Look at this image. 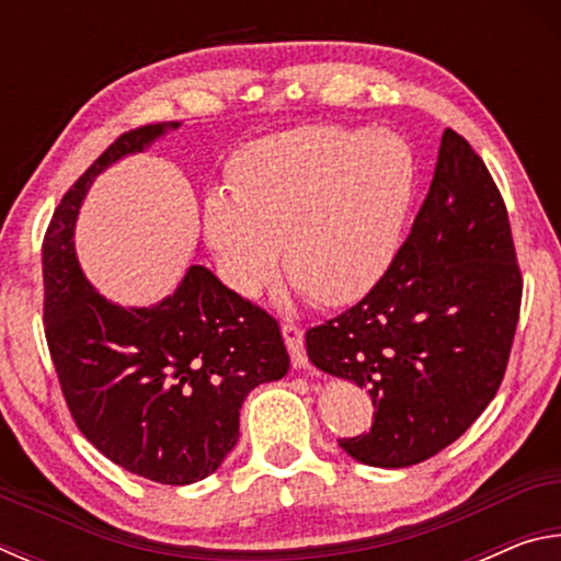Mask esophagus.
Segmentation results:
<instances>
[{
	"mask_svg": "<svg viewBox=\"0 0 561 561\" xmlns=\"http://www.w3.org/2000/svg\"><path fill=\"white\" fill-rule=\"evenodd\" d=\"M282 336H284V344H287L289 354H291L294 368H307L309 358H307V351H304V329L297 327V324H291V321H284Z\"/></svg>",
	"mask_w": 561,
	"mask_h": 561,
	"instance_id": "34e87169",
	"label": "esophagus"
}]
</instances>
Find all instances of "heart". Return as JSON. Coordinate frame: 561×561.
Instances as JSON below:
<instances>
[{"label":"heart","mask_w":561,"mask_h":561,"mask_svg":"<svg viewBox=\"0 0 561 561\" xmlns=\"http://www.w3.org/2000/svg\"><path fill=\"white\" fill-rule=\"evenodd\" d=\"M234 193L205 197L203 225L222 279L257 297L284 272L321 307L364 297L401 244L415 165L391 133L299 128L232 160Z\"/></svg>","instance_id":"heart-1"}]
</instances>
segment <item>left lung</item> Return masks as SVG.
I'll list each match as a JSON object with an SVG mask.
<instances>
[{
	"mask_svg": "<svg viewBox=\"0 0 561 561\" xmlns=\"http://www.w3.org/2000/svg\"><path fill=\"white\" fill-rule=\"evenodd\" d=\"M522 270L505 201L460 133L445 128L411 234L371 291L307 331L309 360L366 388L371 431L339 445L358 462L408 468L448 448L505 378Z\"/></svg>",
	"mask_w": 561,
	"mask_h": 561,
	"instance_id": "8db88e82",
	"label": "left lung"
}]
</instances>
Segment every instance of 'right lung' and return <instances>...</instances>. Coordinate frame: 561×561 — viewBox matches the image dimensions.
Instances as JSON below:
<instances>
[{"label":"right lung","instance_id":"add662e5","mask_svg":"<svg viewBox=\"0 0 561 561\" xmlns=\"http://www.w3.org/2000/svg\"><path fill=\"white\" fill-rule=\"evenodd\" d=\"M168 128L121 133L66 190L42 244L44 334L76 428L123 470L190 485L220 468L247 393L287 374L289 354L277 319L203 264L150 309L116 307L83 277L71 237L91 180Z\"/></svg>","mask_w":561,"mask_h":561}]
</instances>
